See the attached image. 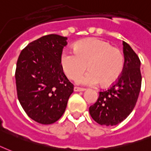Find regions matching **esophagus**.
<instances>
[{
	"mask_svg": "<svg viewBox=\"0 0 151 151\" xmlns=\"http://www.w3.org/2000/svg\"><path fill=\"white\" fill-rule=\"evenodd\" d=\"M73 90H74L75 92H80V91H85L86 89H85V88H81V87L75 86L73 88Z\"/></svg>",
	"mask_w": 151,
	"mask_h": 151,
	"instance_id": "esophagus-1",
	"label": "esophagus"
}]
</instances>
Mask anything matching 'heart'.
Here are the masks:
<instances>
[{
	"label": "heart",
	"mask_w": 151,
	"mask_h": 151,
	"mask_svg": "<svg viewBox=\"0 0 151 151\" xmlns=\"http://www.w3.org/2000/svg\"><path fill=\"white\" fill-rule=\"evenodd\" d=\"M74 53L63 51L61 65L69 78L76 80L88 68L90 71L78 79V83L86 86H98L101 82L107 86L115 82L121 75L124 58L117 48L98 38L85 39L77 42Z\"/></svg>",
	"instance_id": "obj_1"
}]
</instances>
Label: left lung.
Masks as SVG:
<instances>
[{"label":"left lung","mask_w":151,"mask_h":151,"mask_svg":"<svg viewBox=\"0 0 151 151\" xmlns=\"http://www.w3.org/2000/svg\"><path fill=\"white\" fill-rule=\"evenodd\" d=\"M123 45L122 73L109 90L99 92V98L89 109L92 118L102 126H115L132 112L141 90V62L127 42Z\"/></svg>","instance_id":"left-lung-1"}]
</instances>
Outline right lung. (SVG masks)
Wrapping results in <instances>:
<instances>
[{
	"mask_svg": "<svg viewBox=\"0 0 151 151\" xmlns=\"http://www.w3.org/2000/svg\"><path fill=\"white\" fill-rule=\"evenodd\" d=\"M67 37H41L22 50L17 62V98L30 118L44 125L54 123L66 108L73 85L65 75L61 55Z\"/></svg>",
	"mask_w": 151,
	"mask_h": 151,
	"instance_id": "1",
	"label": "right lung"
}]
</instances>
